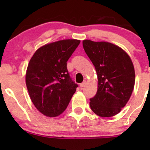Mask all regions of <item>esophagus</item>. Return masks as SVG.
<instances>
[{
	"label": "esophagus",
	"instance_id": "34e87169",
	"mask_svg": "<svg viewBox=\"0 0 150 150\" xmlns=\"http://www.w3.org/2000/svg\"><path fill=\"white\" fill-rule=\"evenodd\" d=\"M86 84H87V82H86L85 80L83 81V82H82V83L80 84V87H81V88H82V87H85V86L86 85Z\"/></svg>",
	"mask_w": 150,
	"mask_h": 150
}]
</instances>
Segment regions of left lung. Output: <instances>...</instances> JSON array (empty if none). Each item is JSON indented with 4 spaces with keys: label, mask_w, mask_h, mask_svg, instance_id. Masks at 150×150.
Segmentation results:
<instances>
[{
    "label": "left lung",
    "mask_w": 150,
    "mask_h": 150,
    "mask_svg": "<svg viewBox=\"0 0 150 150\" xmlns=\"http://www.w3.org/2000/svg\"><path fill=\"white\" fill-rule=\"evenodd\" d=\"M84 50L95 67L97 92L89 106L100 117L118 114L127 104L134 89L135 69L123 49L109 42L82 41Z\"/></svg>",
    "instance_id": "obj_1"
}]
</instances>
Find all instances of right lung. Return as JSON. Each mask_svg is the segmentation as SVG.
I'll return each mask as SVG.
<instances>
[{
	"instance_id": "1",
	"label": "right lung",
	"mask_w": 150,
	"mask_h": 150,
	"mask_svg": "<svg viewBox=\"0 0 150 150\" xmlns=\"http://www.w3.org/2000/svg\"><path fill=\"white\" fill-rule=\"evenodd\" d=\"M64 39L41 46L30 59L25 81L31 100L44 116L56 117L67 108L77 85L70 77L67 61L80 44Z\"/></svg>"
}]
</instances>
